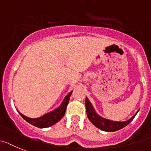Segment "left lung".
Here are the masks:
<instances>
[{
	"label": "left lung",
	"instance_id": "1",
	"mask_svg": "<svg viewBox=\"0 0 151 151\" xmlns=\"http://www.w3.org/2000/svg\"><path fill=\"white\" fill-rule=\"evenodd\" d=\"M85 105L87 116H88V118L91 121V122L93 125L97 127V128L101 129V130H104V131H107V132H113V131H116V130L124 128V127L129 124L134 120V116H136L137 114H136L135 115H134L130 120L124 121V122H116V121H109V120H106V119H104L100 116H98L95 113L94 110L93 108V106L91 105V102H90L87 97H86Z\"/></svg>",
	"mask_w": 151,
	"mask_h": 151
}]
</instances>
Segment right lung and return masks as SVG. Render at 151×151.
Here are the masks:
<instances>
[{
  "instance_id": "1",
  "label": "right lung",
  "mask_w": 151,
  "mask_h": 151,
  "mask_svg": "<svg viewBox=\"0 0 151 151\" xmlns=\"http://www.w3.org/2000/svg\"><path fill=\"white\" fill-rule=\"evenodd\" d=\"M71 94L72 92H70L65 97V99L64 100L63 103L61 104V105L58 109L54 110L52 112L40 116L39 118H29V117H27L24 115H23L20 112H19V114H20V115L22 116L23 118L24 119L25 121L30 123V124L37 127H40V128L48 127L52 126L54 124H56L57 122H58L64 116V114L66 112L67 106H68V102H69L70 97L71 96Z\"/></svg>"
}]
</instances>
